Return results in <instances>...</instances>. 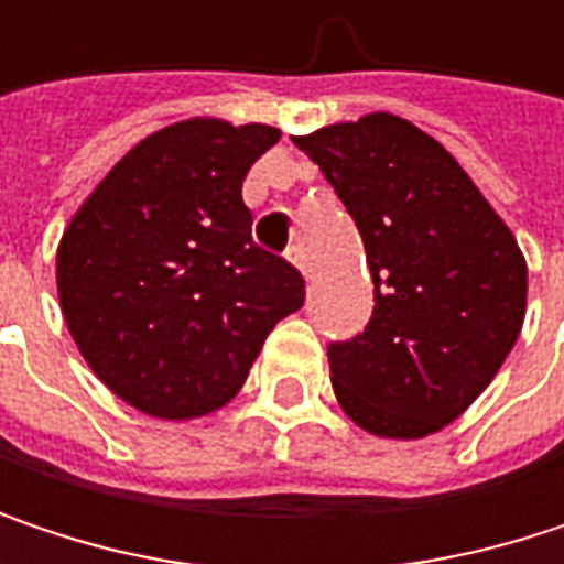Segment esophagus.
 Masks as SVG:
<instances>
[{
    "mask_svg": "<svg viewBox=\"0 0 564 564\" xmlns=\"http://www.w3.org/2000/svg\"><path fill=\"white\" fill-rule=\"evenodd\" d=\"M286 261H290L303 278H310V264H306V254H303V248H300V245H293V248L286 251Z\"/></svg>",
    "mask_w": 564,
    "mask_h": 564,
    "instance_id": "1",
    "label": "esophagus"
}]
</instances>
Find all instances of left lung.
<instances>
[{
    "instance_id": "left-lung-1",
    "label": "left lung",
    "mask_w": 564,
    "mask_h": 564,
    "mask_svg": "<svg viewBox=\"0 0 564 564\" xmlns=\"http://www.w3.org/2000/svg\"><path fill=\"white\" fill-rule=\"evenodd\" d=\"M293 143L356 218L376 310L329 346L339 408L369 434L417 441L494 382L525 319V258L464 166L394 113L329 123Z\"/></svg>"
}]
</instances>
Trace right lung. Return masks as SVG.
<instances>
[{
    "label": "right lung",
    "instance_id": "obj_1",
    "mask_svg": "<svg viewBox=\"0 0 564 564\" xmlns=\"http://www.w3.org/2000/svg\"><path fill=\"white\" fill-rule=\"evenodd\" d=\"M278 127L192 117L140 140L67 221L57 300L94 376L137 411L192 421L241 392L303 278L251 241L248 170Z\"/></svg>",
    "mask_w": 564,
    "mask_h": 564
}]
</instances>
